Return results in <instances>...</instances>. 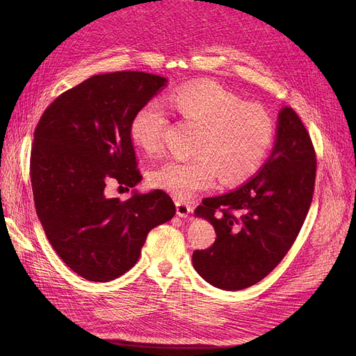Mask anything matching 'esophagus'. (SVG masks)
<instances>
[{"instance_id": "1", "label": "esophagus", "mask_w": 356, "mask_h": 356, "mask_svg": "<svg viewBox=\"0 0 356 356\" xmlns=\"http://www.w3.org/2000/svg\"><path fill=\"white\" fill-rule=\"evenodd\" d=\"M176 211L177 215L181 218H186L191 212H192V207L188 202H183V200H177L176 202Z\"/></svg>"}]
</instances>
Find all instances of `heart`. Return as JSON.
Returning <instances> with one entry per match:
<instances>
[{
	"mask_svg": "<svg viewBox=\"0 0 356 356\" xmlns=\"http://www.w3.org/2000/svg\"><path fill=\"white\" fill-rule=\"evenodd\" d=\"M165 105L186 124L197 127L188 160L170 159L152 172V183L179 199L208 191L219 176L222 184L251 179L263 165L274 137V122L267 109L213 82H199L176 89ZM168 125L159 101L143 105L133 117L129 134L148 154L160 152Z\"/></svg>",
	"mask_w": 356,
	"mask_h": 356,
	"instance_id": "1",
	"label": "heart"
}]
</instances>
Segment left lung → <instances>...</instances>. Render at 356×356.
Listing matches in <instances>:
<instances>
[{
    "label": "left lung",
    "mask_w": 356,
    "mask_h": 356,
    "mask_svg": "<svg viewBox=\"0 0 356 356\" xmlns=\"http://www.w3.org/2000/svg\"><path fill=\"white\" fill-rule=\"evenodd\" d=\"M316 153L306 127L286 106L278 114L273 153L241 188L203 199L195 213L216 232L213 245L196 250L199 275L218 289L254 286L282 261L300 232L313 199Z\"/></svg>",
    "instance_id": "obj_1"
}]
</instances>
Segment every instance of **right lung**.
I'll return each mask as SVG.
<instances>
[{"instance_id": "1", "label": "right lung", "mask_w": 356, "mask_h": 356, "mask_svg": "<svg viewBox=\"0 0 356 356\" xmlns=\"http://www.w3.org/2000/svg\"><path fill=\"white\" fill-rule=\"evenodd\" d=\"M144 72L95 74L63 92L34 129L30 179L44 234L63 263L89 282H111L133 268L147 234L176 207L163 191L106 197L109 183L143 179L129 125L165 86Z\"/></svg>"}]
</instances>
